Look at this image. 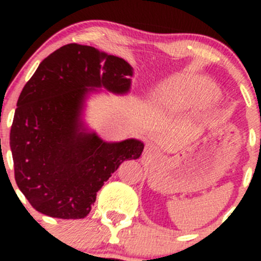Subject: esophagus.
Here are the masks:
<instances>
[{
	"mask_svg": "<svg viewBox=\"0 0 261 261\" xmlns=\"http://www.w3.org/2000/svg\"><path fill=\"white\" fill-rule=\"evenodd\" d=\"M155 152H156V147L152 145V144H149V145H146L145 151H144V158L150 159V158L154 156Z\"/></svg>",
	"mask_w": 261,
	"mask_h": 261,
	"instance_id": "34e87169",
	"label": "esophagus"
}]
</instances>
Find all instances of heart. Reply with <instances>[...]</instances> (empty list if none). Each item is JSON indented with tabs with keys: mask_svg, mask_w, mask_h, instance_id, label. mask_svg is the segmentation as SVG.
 I'll list each match as a JSON object with an SVG mask.
<instances>
[{
	"mask_svg": "<svg viewBox=\"0 0 261 261\" xmlns=\"http://www.w3.org/2000/svg\"><path fill=\"white\" fill-rule=\"evenodd\" d=\"M162 98L164 103L172 107L206 105L212 103L217 98V91L213 83L206 78H189L165 87Z\"/></svg>",
	"mask_w": 261,
	"mask_h": 261,
	"instance_id": "obj_1",
	"label": "heart"
}]
</instances>
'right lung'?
Here are the masks:
<instances>
[{"instance_id": "1", "label": "right lung", "mask_w": 261, "mask_h": 261, "mask_svg": "<svg viewBox=\"0 0 261 261\" xmlns=\"http://www.w3.org/2000/svg\"><path fill=\"white\" fill-rule=\"evenodd\" d=\"M133 68L122 58L68 44L46 57L21 91L10 133L15 180L31 206L50 217L84 218L97 192L121 163L138 159L136 139L107 143L81 116L88 92L130 91Z\"/></svg>"}]
</instances>
